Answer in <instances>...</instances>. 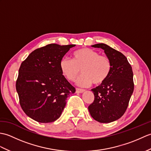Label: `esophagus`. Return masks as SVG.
Listing matches in <instances>:
<instances>
[{
    "label": "esophagus",
    "mask_w": 151,
    "mask_h": 151,
    "mask_svg": "<svg viewBox=\"0 0 151 151\" xmlns=\"http://www.w3.org/2000/svg\"><path fill=\"white\" fill-rule=\"evenodd\" d=\"M85 90L83 89H80V88H76V93H82L84 92Z\"/></svg>",
    "instance_id": "obj_1"
}]
</instances>
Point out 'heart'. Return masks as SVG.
<instances>
[{"instance_id": "obj_1", "label": "heart", "mask_w": 151, "mask_h": 151, "mask_svg": "<svg viewBox=\"0 0 151 151\" xmlns=\"http://www.w3.org/2000/svg\"><path fill=\"white\" fill-rule=\"evenodd\" d=\"M111 67L110 60L106 56L99 55L97 51L89 48L75 51L73 60L64 58L60 62L61 72L69 81H75L81 70L82 75L76 82L81 87H88L92 83L102 84L110 75Z\"/></svg>"}]
</instances>
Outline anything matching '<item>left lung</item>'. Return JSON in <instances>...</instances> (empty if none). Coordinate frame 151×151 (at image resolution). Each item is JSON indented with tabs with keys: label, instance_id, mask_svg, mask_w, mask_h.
<instances>
[{
	"label": "left lung",
	"instance_id": "8db88e82",
	"mask_svg": "<svg viewBox=\"0 0 151 151\" xmlns=\"http://www.w3.org/2000/svg\"><path fill=\"white\" fill-rule=\"evenodd\" d=\"M91 47L103 49L111 62V70L108 78L91 89L94 101L89 106L91 117L99 123H111L124 114L134 91L133 72L125 56L104 43Z\"/></svg>",
	"mask_w": 151,
	"mask_h": 151
}]
</instances>
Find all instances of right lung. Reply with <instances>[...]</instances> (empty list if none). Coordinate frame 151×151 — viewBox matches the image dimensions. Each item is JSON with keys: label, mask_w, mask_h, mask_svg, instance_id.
<instances>
[{"label": "right lung", "mask_w": 151, "mask_h": 151, "mask_svg": "<svg viewBox=\"0 0 151 151\" xmlns=\"http://www.w3.org/2000/svg\"><path fill=\"white\" fill-rule=\"evenodd\" d=\"M75 45L49 44L32 52L22 62L16 81V90L22 110L39 123L58 119L68 96L75 88L67 81L60 62Z\"/></svg>", "instance_id": "1"}]
</instances>
